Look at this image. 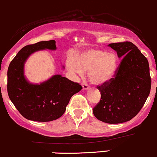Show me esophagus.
<instances>
[{"mask_svg":"<svg viewBox=\"0 0 157 157\" xmlns=\"http://www.w3.org/2000/svg\"><path fill=\"white\" fill-rule=\"evenodd\" d=\"M82 89H83L84 90H87V89H89V88H90L89 86V85H88L86 82H82Z\"/></svg>","mask_w":157,"mask_h":157,"instance_id":"obj_1","label":"esophagus"}]
</instances>
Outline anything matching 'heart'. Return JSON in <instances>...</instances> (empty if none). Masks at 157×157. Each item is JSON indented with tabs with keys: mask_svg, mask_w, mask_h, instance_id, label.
I'll use <instances>...</instances> for the list:
<instances>
[{
	"mask_svg": "<svg viewBox=\"0 0 157 157\" xmlns=\"http://www.w3.org/2000/svg\"><path fill=\"white\" fill-rule=\"evenodd\" d=\"M117 65V58L113 53L92 49L77 55L73 62L68 63V68L79 75L89 72L90 81L94 85H103L111 80Z\"/></svg>",
	"mask_w": 157,
	"mask_h": 157,
	"instance_id": "b5f03b06",
	"label": "heart"
}]
</instances>
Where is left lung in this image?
I'll return each mask as SVG.
<instances>
[{"label":"left lung","mask_w":157,"mask_h":157,"mask_svg":"<svg viewBox=\"0 0 157 157\" xmlns=\"http://www.w3.org/2000/svg\"><path fill=\"white\" fill-rule=\"evenodd\" d=\"M109 46L122 59L113 78L97 86L101 97L93 113L105 123L120 124L139 113L151 92V78L148 61L135 44L124 42Z\"/></svg>","instance_id":"obj_1"}]
</instances>
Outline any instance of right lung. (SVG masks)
<instances>
[{"mask_svg": "<svg viewBox=\"0 0 157 157\" xmlns=\"http://www.w3.org/2000/svg\"><path fill=\"white\" fill-rule=\"evenodd\" d=\"M56 50L55 40L29 44L20 50L7 71V92L10 99L22 116L34 121H51L64 114L71 98L82 86L56 75L40 84H32L24 75V66L30 54L40 50Z\"/></svg>", "mask_w": 157, "mask_h": 157, "instance_id": "add662e5", "label": "right lung"}]
</instances>
